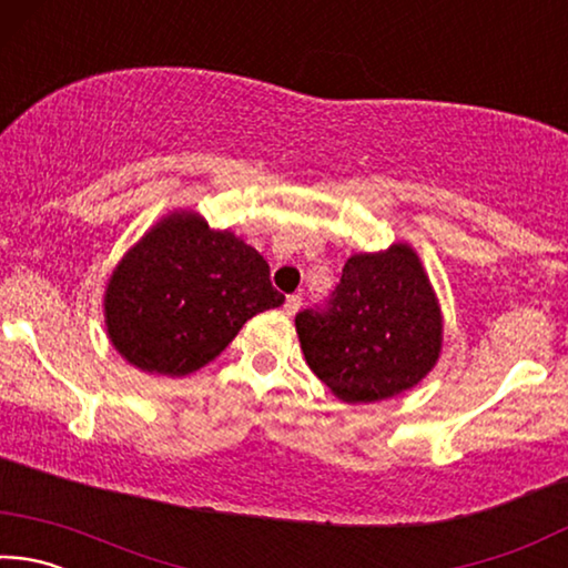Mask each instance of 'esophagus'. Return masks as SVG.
I'll return each instance as SVG.
<instances>
[{"instance_id":"1","label":"esophagus","mask_w":568,"mask_h":568,"mask_svg":"<svg viewBox=\"0 0 568 568\" xmlns=\"http://www.w3.org/2000/svg\"><path fill=\"white\" fill-rule=\"evenodd\" d=\"M297 307H301V295H287L285 305H283V313L287 315V318L297 313Z\"/></svg>"}]
</instances>
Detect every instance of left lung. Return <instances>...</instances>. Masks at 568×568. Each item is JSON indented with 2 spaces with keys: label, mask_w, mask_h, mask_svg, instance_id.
Instances as JSON below:
<instances>
[{
  "label": "left lung",
  "mask_w": 568,
  "mask_h": 568,
  "mask_svg": "<svg viewBox=\"0 0 568 568\" xmlns=\"http://www.w3.org/2000/svg\"><path fill=\"white\" fill-rule=\"evenodd\" d=\"M305 363L343 403H378L428 376L444 348V313L416 250L353 253L325 313L295 315Z\"/></svg>",
  "instance_id": "8db88e82"
}]
</instances>
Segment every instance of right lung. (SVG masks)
Wrapping results in <instances>:
<instances>
[{
	"mask_svg": "<svg viewBox=\"0 0 568 568\" xmlns=\"http://www.w3.org/2000/svg\"><path fill=\"white\" fill-rule=\"evenodd\" d=\"M283 303L253 245L195 210H172L114 265L102 313L124 361L182 378L215 361L253 315Z\"/></svg>",
	"mask_w": 568,
	"mask_h": 568,
	"instance_id": "add662e5",
	"label": "right lung"
}]
</instances>
